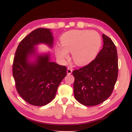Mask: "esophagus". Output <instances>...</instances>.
<instances>
[{"instance_id":"1","label":"esophagus","mask_w":132,"mask_h":132,"mask_svg":"<svg viewBox=\"0 0 132 132\" xmlns=\"http://www.w3.org/2000/svg\"><path fill=\"white\" fill-rule=\"evenodd\" d=\"M73 71V69L71 67H69V68L67 69V73L68 75H70Z\"/></svg>"}]
</instances>
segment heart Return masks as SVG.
<instances>
[{
    "mask_svg": "<svg viewBox=\"0 0 132 132\" xmlns=\"http://www.w3.org/2000/svg\"><path fill=\"white\" fill-rule=\"evenodd\" d=\"M62 48L56 49V54L61 59L68 57L72 53L73 59L79 65H83L94 59L101 45V37L95 31L71 30L62 35Z\"/></svg>",
    "mask_w": 132,
    "mask_h": 132,
    "instance_id": "1",
    "label": "heart"
}]
</instances>
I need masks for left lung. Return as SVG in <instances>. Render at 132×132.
Listing matches in <instances>:
<instances>
[{
  "label": "left lung",
  "instance_id": "8db88e82",
  "mask_svg": "<svg viewBox=\"0 0 132 132\" xmlns=\"http://www.w3.org/2000/svg\"><path fill=\"white\" fill-rule=\"evenodd\" d=\"M103 48L90 63L73 71L76 100L85 106L103 102L111 95L118 75V59L115 45L102 34Z\"/></svg>",
  "mask_w": 132,
  "mask_h": 132
}]
</instances>
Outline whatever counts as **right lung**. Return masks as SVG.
I'll return each instance as SVG.
<instances>
[{"mask_svg":"<svg viewBox=\"0 0 132 132\" xmlns=\"http://www.w3.org/2000/svg\"><path fill=\"white\" fill-rule=\"evenodd\" d=\"M39 43L53 46L50 29L32 31L20 42L13 63V75L19 95L28 104L44 106L55 98L59 85L66 76V67L50 61L48 55L38 56L36 62L29 63L28 58L34 53V46Z\"/></svg>","mask_w":132,"mask_h":132,"instance_id":"right-lung-1","label":"right lung"}]
</instances>
